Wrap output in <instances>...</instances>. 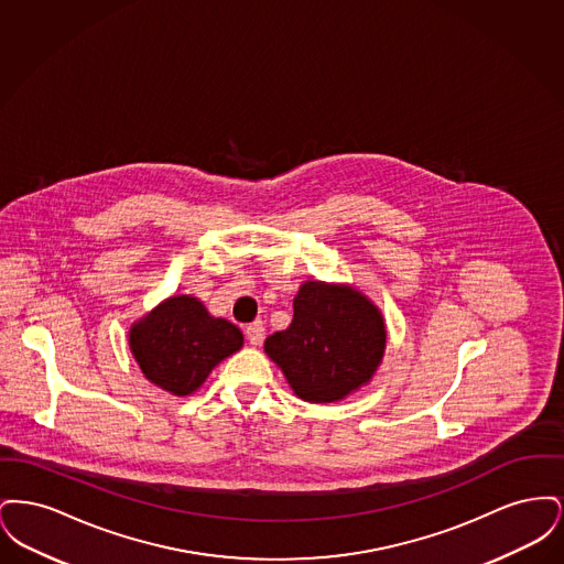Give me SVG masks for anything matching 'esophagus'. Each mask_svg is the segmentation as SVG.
<instances>
[{"label":"esophagus","mask_w":564,"mask_h":564,"mask_svg":"<svg viewBox=\"0 0 564 564\" xmlns=\"http://www.w3.org/2000/svg\"><path fill=\"white\" fill-rule=\"evenodd\" d=\"M245 336H247V340H249L253 347L262 345V340H264V325L260 322L249 323V325L245 327Z\"/></svg>","instance_id":"obj_1"}]
</instances>
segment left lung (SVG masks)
I'll list each match as a JSON object with an SVG mask.
<instances>
[{
    "mask_svg": "<svg viewBox=\"0 0 564 564\" xmlns=\"http://www.w3.org/2000/svg\"><path fill=\"white\" fill-rule=\"evenodd\" d=\"M384 340L382 317L366 295L306 281L294 297L290 327L269 336L264 349L300 400L327 403L372 378Z\"/></svg>",
    "mask_w": 564,
    "mask_h": 564,
    "instance_id": "8db88e82",
    "label": "left lung"
}]
</instances>
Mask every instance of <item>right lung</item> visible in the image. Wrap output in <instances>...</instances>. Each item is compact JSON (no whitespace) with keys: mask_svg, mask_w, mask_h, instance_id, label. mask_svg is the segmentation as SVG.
<instances>
[{"mask_svg":"<svg viewBox=\"0 0 564 564\" xmlns=\"http://www.w3.org/2000/svg\"><path fill=\"white\" fill-rule=\"evenodd\" d=\"M129 343L148 380L173 395H189L224 357L241 349L242 334L212 317L196 297L175 295L134 325Z\"/></svg>","mask_w":564,"mask_h":564,"instance_id":"add662e5","label":"right lung"}]
</instances>
